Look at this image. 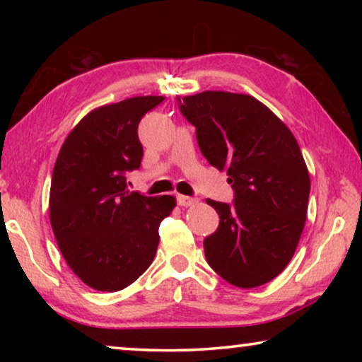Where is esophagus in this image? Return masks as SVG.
Instances as JSON below:
<instances>
[{"instance_id":"1","label":"esophagus","mask_w":362,"mask_h":362,"mask_svg":"<svg viewBox=\"0 0 362 362\" xmlns=\"http://www.w3.org/2000/svg\"><path fill=\"white\" fill-rule=\"evenodd\" d=\"M194 203H196V198H189V196H183V194L177 196V204L179 206L188 207V206H193Z\"/></svg>"}]
</instances>
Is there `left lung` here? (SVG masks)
Returning a JSON list of instances; mask_svg holds the SVG:
<instances>
[{
	"label": "left lung",
	"instance_id": "left-lung-1",
	"mask_svg": "<svg viewBox=\"0 0 362 362\" xmlns=\"http://www.w3.org/2000/svg\"><path fill=\"white\" fill-rule=\"evenodd\" d=\"M179 100L211 166L226 170L233 204L207 199L220 223L204 240L218 276L250 289L291 262L308 211L310 174L293 134L252 95L204 90Z\"/></svg>",
	"mask_w": 362,
	"mask_h": 362
}]
</instances>
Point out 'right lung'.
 I'll use <instances>...</instances> for the list:
<instances>
[{"label":"right lung","instance_id":"add662e5","mask_svg":"<svg viewBox=\"0 0 362 362\" xmlns=\"http://www.w3.org/2000/svg\"><path fill=\"white\" fill-rule=\"evenodd\" d=\"M164 100L131 97L93 110L59 151L49 193V218L66 265L86 286L116 292L151 265L159 223L174 196L129 192L126 174L140 168V119Z\"/></svg>","mask_w":362,"mask_h":362}]
</instances>
